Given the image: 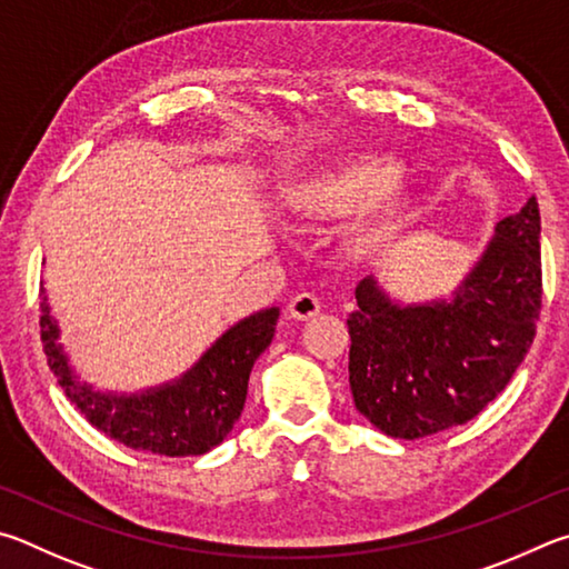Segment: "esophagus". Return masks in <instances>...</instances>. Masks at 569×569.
Masks as SVG:
<instances>
[{"label":"esophagus","mask_w":569,"mask_h":569,"mask_svg":"<svg viewBox=\"0 0 569 569\" xmlns=\"http://www.w3.org/2000/svg\"><path fill=\"white\" fill-rule=\"evenodd\" d=\"M320 310H322L320 297L312 295V292L295 295L290 307H287V312H290V317H295V320H302V322L310 320V317H315V315H320Z\"/></svg>","instance_id":"34e87169"}]
</instances>
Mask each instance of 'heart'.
Listing matches in <instances>:
<instances>
[{
  "label": "heart",
  "mask_w": 569,
  "mask_h": 569,
  "mask_svg": "<svg viewBox=\"0 0 569 569\" xmlns=\"http://www.w3.org/2000/svg\"><path fill=\"white\" fill-rule=\"evenodd\" d=\"M397 174H400V167L390 162V159L355 157L347 159L342 164L322 169V172L307 177L302 182H297L290 189V194H287V204H290L295 214L307 217L345 214L350 212L352 207L385 192V189L395 182ZM400 209V192L387 194L382 202L372 209L370 217L365 219V237H385L392 229Z\"/></svg>",
  "instance_id": "1"
}]
</instances>
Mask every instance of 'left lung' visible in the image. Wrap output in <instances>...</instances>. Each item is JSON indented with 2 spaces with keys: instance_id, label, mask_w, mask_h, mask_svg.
Instances as JSON below:
<instances>
[{
  "instance_id": "8db88e82",
  "label": "left lung",
  "mask_w": 569,
  "mask_h": 569,
  "mask_svg": "<svg viewBox=\"0 0 569 569\" xmlns=\"http://www.w3.org/2000/svg\"><path fill=\"white\" fill-rule=\"evenodd\" d=\"M350 390L377 430L400 440L480 415L522 365L542 310L540 207L530 197L450 300L397 305L375 277L355 290Z\"/></svg>"
}]
</instances>
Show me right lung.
<instances>
[{"mask_svg": "<svg viewBox=\"0 0 569 569\" xmlns=\"http://www.w3.org/2000/svg\"><path fill=\"white\" fill-rule=\"evenodd\" d=\"M39 330L49 370L79 412L99 432L132 450L187 457L204 455L232 432L247 400L249 372L274 337L277 307L244 317L219 337L192 370L142 395L97 392L79 382L59 345V327L39 287Z\"/></svg>", "mask_w": 569, "mask_h": 569, "instance_id": "right-lung-1", "label": "right lung"}]
</instances>
